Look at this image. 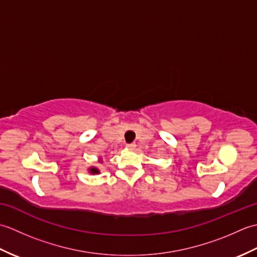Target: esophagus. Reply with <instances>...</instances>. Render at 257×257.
Returning a JSON list of instances; mask_svg holds the SVG:
<instances>
[{"mask_svg":"<svg viewBox=\"0 0 257 257\" xmlns=\"http://www.w3.org/2000/svg\"><path fill=\"white\" fill-rule=\"evenodd\" d=\"M125 147H127L128 149H135L136 148V145L135 144H128Z\"/></svg>","mask_w":257,"mask_h":257,"instance_id":"obj_1","label":"esophagus"}]
</instances>
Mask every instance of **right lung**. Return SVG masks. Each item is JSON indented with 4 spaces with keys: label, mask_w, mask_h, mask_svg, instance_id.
I'll list each match as a JSON object with an SVG mask.
<instances>
[{
    "label": "right lung",
    "mask_w": 257,
    "mask_h": 257,
    "mask_svg": "<svg viewBox=\"0 0 257 257\" xmlns=\"http://www.w3.org/2000/svg\"><path fill=\"white\" fill-rule=\"evenodd\" d=\"M89 172H90L91 174H97V173H99V170H98V169L95 168V167H91V168L89 169Z\"/></svg>",
    "instance_id": "obj_1"
}]
</instances>
